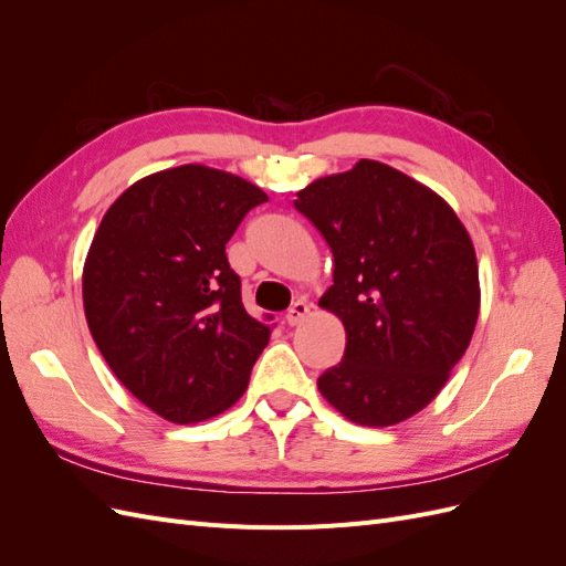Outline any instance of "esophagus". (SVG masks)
<instances>
[{"label":"esophagus","mask_w":566,"mask_h":566,"mask_svg":"<svg viewBox=\"0 0 566 566\" xmlns=\"http://www.w3.org/2000/svg\"><path fill=\"white\" fill-rule=\"evenodd\" d=\"M306 316H310V304L297 300V302L285 312V323H287V325H300Z\"/></svg>","instance_id":"esophagus-1"}]
</instances>
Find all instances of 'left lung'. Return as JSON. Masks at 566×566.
<instances>
[{"instance_id": "left-lung-1", "label": "left lung", "mask_w": 566, "mask_h": 566, "mask_svg": "<svg viewBox=\"0 0 566 566\" xmlns=\"http://www.w3.org/2000/svg\"><path fill=\"white\" fill-rule=\"evenodd\" d=\"M295 208L331 245L333 285L318 304L347 331L342 361L318 378L325 401L366 427L416 416L474 333L470 233L432 188L378 160L316 179Z\"/></svg>"}]
</instances>
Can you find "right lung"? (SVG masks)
Segmentation results:
<instances>
[{
    "mask_svg": "<svg viewBox=\"0 0 566 566\" xmlns=\"http://www.w3.org/2000/svg\"><path fill=\"white\" fill-rule=\"evenodd\" d=\"M266 200L241 177L181 165L132 184L101 219L84 316L115 378L169 422L224 413L269 345L227 260L238 224Z\"/></svg>",
    "mask_w": 566,
    "mask_h": 566,
    "instance_id": "1",
    "label": "right lung"
}]
</instances>
